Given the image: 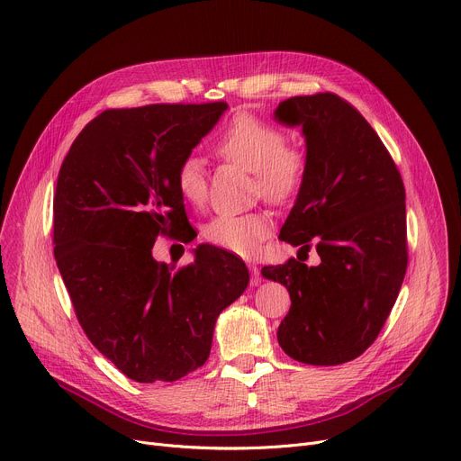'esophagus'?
Returning <instances> with one entry per match:
<instances>
[{"label":"esophagus","instance_id":"obj_1","mask_svg":"<svg viewBox=\"0 0 461 461\" xmlns=\"http://www.w3.org/2000/svg\"><path fill=\"white\" fill-rule=\"evenodd\" d=\"M250 268V285H259L261 284V274H259V268L256 265H249Z\"/></svg>","mask_w":461,"mask_h":461}]
</instances>
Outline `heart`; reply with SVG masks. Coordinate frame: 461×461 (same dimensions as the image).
Instances as JSON below:
<instances>
[{"mask_svg": "<svg viewBox=\"0 0 461 461\" xmlns=\"http://www.w3.org/2000/svg\"><path fill=\"white\" fill-rule=\"evenodd\" d=\"M214 151L226 161L247 168L254 176V191L270 202H287L302 187L308 158L298 146L287 144L285 133L272 122L249 113H237L221 133ZM181 198L202 207L207 198V177L196 158L183 159L174 174ZM272 222L263 212L219 214L203 230V239L231 254L252 258L268 237Z\"/></svg>", "mask_w": 461, "mask_h": 461, "instance_id": "1", "label": "heart"}]
</instances>
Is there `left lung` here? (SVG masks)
Here are the masks:
<instances>
[{"mask_svg": "<svg viewBox=\"0 0 461 461\" xmlns=\"http://www.w3.org/2000/svg\"><path fill=\"white\" fill-rule=\"evenodd\" d=\"M274 116L302 126L308 172L280 239L321 265L296 259L263 267L291 310L278 328L287 356L341 365L382 331L408 268L406 191L387 148L361 113L333 92L280 102Z\"/></svg>", "mask_w": 461, "mask_h": 461, "instance_id": "8db88e82", "label": "left lung"}]
</instances>
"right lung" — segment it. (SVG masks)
<instances>
[{
    "label": "right lung",
    "mask_w": 461,
    "mask_h": 461,
    "mask_svg": "<svg viewBox=\"0 0 461 461\" xmlns=\"http://www.w3.org/2000/svg\"><path fill=\"white\" fill-rule=\"evenodd\" d=\"M226 109H107L59 170L53 254L76 317L90 343L140 384L176 382L202 366L217 317L250 282L247 265L211 244L181 268L151 256L159 235L193 240L174 174Z\"/></svg>",
    "instance_id": "right-lung-1"
}]
</instances>
